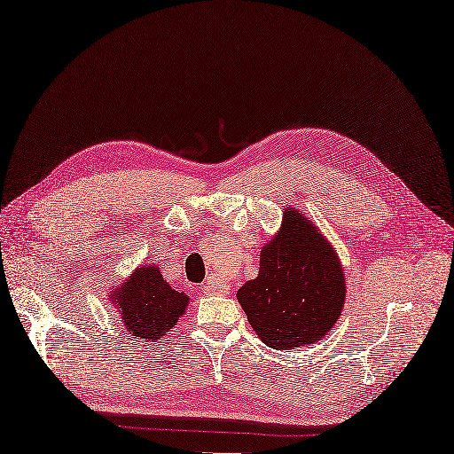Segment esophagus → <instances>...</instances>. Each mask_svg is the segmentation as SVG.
Instances as JSON below:
<instances>
[{"mask_svg":"<svg viewBox=\"0 0 454 454\" xmlns=\"http://www.w3.org/2000/svg\"><path fill=\"white\" fill-rule=\"evenodd\" d=\"M202 291H205L207 294H225L227 293L223 286H212V284L202 286Z\"/></svg>","mask_w":454,"mask_h":454,"instance_id":"esophagus-1","label":"esophagus"}]
</instances>
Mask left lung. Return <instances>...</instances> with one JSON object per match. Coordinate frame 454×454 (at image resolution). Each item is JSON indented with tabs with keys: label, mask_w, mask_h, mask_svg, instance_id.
Here are the masks:
<instances>
[{
	"label": "left lung",
	"mask_w": 454,
	"mask_h": 454,
	"mask_svg": "<svg viewBox=\"0 0 454 454\" xmlns=\"http://www.w3.org/2000/svg\"><path fill=\"white\" fill-rule=\"evenodd\" d=\"M346 274L334 246L299 208L262 246L259 274L239 289L247 321L269 348L287 351L317 343L346 304Z\"/></svg>",
	"instance_id": "1"
}]
</instances>
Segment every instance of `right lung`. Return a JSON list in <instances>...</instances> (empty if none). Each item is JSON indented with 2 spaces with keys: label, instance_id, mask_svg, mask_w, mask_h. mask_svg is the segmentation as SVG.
Here are the masks:
<instances>
[{
  "label": "right lung",
  "instance_id": "right-lung-1",
  "mask_svg": "<svg viewBox=\"0 0 454 454\" xmlns=\"http://www.w3.org/2000/svg\"><path fill=\"white\" fill-rule=\"evenodd\" d=\"M108 301L133 338L155 341L170 333L185 314L190 296L170 287L158 264L148 262L118 284Z\"/></svg>",
  "mask_w": 454,
  "mask_h": 454
}]
</instances>
